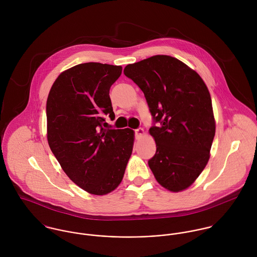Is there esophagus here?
Returning a JSON list of instances; mask_svg holds the SVG:
<instances>
[{
    "label": "esophagus",
    "mask_w": 257,
    "mask_h": 257,
    "mask_svg": "<svg viewBox=\"0 0 257 257\" xmlns=\"http://www.w3.org/2000/svg\"><path fill=\"white\" fill-rule=\"evenodd\" d=\"M145 136V130L144 128H138L136 130V138L139 140V139H142L143 137Z\"/></svg>",
    "instance_id": "obj_1"
}]
</instances>
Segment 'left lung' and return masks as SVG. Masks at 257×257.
<instances>
[{"label": "left lung", "mask_w": 257, "mask_h": 257, "mask_svg": "<svg viewBox=\"0 0 257 257\" xmlns=\"http://www.w3.org/2000/svg\"><path fill=\"white\" fill-rule=\"evenodd\" d=\"M123 73L142 89L160 122L149 128L156 145L149 168L165 189L186 190L206 167L216 134L208 87L195 70L169 55L128 64Z\"/></svg>", "instance_id": "1"}]
</instances>
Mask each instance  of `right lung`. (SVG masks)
<instances>
[{
  "label": "right lung",
  "instance_id": "1",
  "mask_svg": "<svg viewBox=\"0 0 257 257\" xmlns=\"http://www.w3.org/2000/svg\"><path fill=\"white\" fill-rule=\"evenodd\" d=\"M121 69L78 64L60 73L47 97L49 147L66 175L93 195H107L120 184L133 152V130L104 128V115L114 117L110 88Z\"/></svg>",
  "mask_w": 257,
  "mask_h": 257
}]
</instances>
